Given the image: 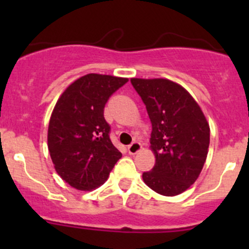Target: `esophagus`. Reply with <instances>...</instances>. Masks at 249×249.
<instances>
[{
	"label": "esophagus",
	"mask_w": 249,
	"mask_h": 249,
	"mask_svg": "<svg viewBox=\"0 0 249 249\" xmlns=\"http://www.w3.org/2000/svg\"><path fill=\"white\" fill-rule=\"evenodd\" d=\"M141 143L140 142H132L131 144L129 145V147H127V152H129V154H131V155H135V154H137V153L140 152L141 150Z\"/></svg>",
	"instance_id": "34e87169"
}]
</instances>
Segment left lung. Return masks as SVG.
<instances>
[{"instance_id":"1","label":"left lung","mask_w":249,"mask_h":249,"mask_svg":"<svg viewBox=\"0 0 249 249\" xmlns=\"http://www.w3.org/2000/svg\"><path fill=\"white\" fill-rule=\"evenodd\" d=\"M150 123L155 165L143 182L158 194H182L199 178L210 145V125L194 97L165 78H131Z\"/></svg>"}]
</instances>
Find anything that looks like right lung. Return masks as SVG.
<instances>
[{
  "mask_svg": "<svg viewBox=\"0 0 249 249\" xmlns=\"http://www.w3.org/2000/svg\"><path fill=\"white\" fill-rule=\"evenodd\" d=\"M127 78L89 73L60 95L48 126V149L57 175L72 188L94 190L104 184L122 153L109 140L104 108Z\"/></svg>",
  "mask_w": 249,
  "mask_h": 249,
  "instance_id": "1",
  "label": "right lung"
}]
</instances>
